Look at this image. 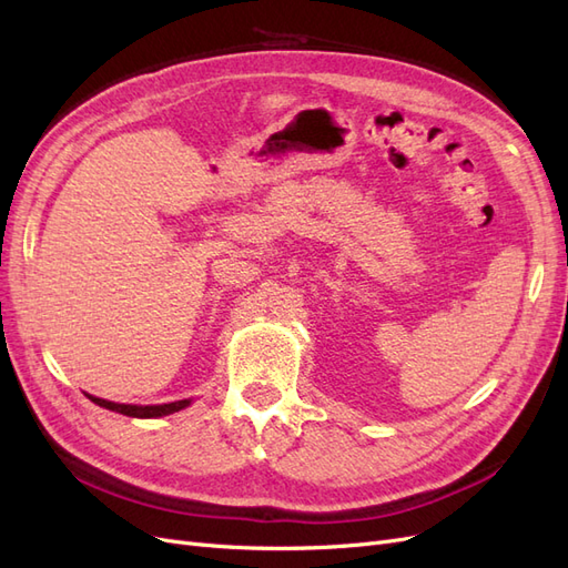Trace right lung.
Segmentation results:
<instances>
[{
  "label": "right lung",
  "instance_id": "add662e5",
  "mask_svg": "<svg viewBox=\"0 0 568 568\" xmlns=\"http://www.w3.org/2000/svg\"><path fill=\"white\" fill-rule=\"evenodd\" d=\"M88 398H90L92 403H97L99 407H106V409L120 412V415H128V417H142V419L173 415V412H178V409H182V407L189 405V400H178V403H168V405H120V403L94 398V395H88Z\"/></svg>",
  "mask_w": 568,
  "mask_h": 568
}]
</instances>
